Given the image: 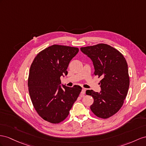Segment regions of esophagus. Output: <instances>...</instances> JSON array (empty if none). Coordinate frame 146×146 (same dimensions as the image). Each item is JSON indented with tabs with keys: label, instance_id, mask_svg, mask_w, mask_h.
I'll list each match as a JSON object with an SVG mask.
<instances>
[{
	"label": "esophagus",
	"instance_id": "obj_1",
	"mask_svg": "<svg viewBox=\"0 0 146 146\" xmlns=\"http://www.w3.org/2000/svg\"><path fill=\"white\" fill-rule=\"evenodd\" d=\"M85 92H86V89L85 88H83V89H82V91H81V92L80 97H81V98H83V97H84V94H85Z\"/></svg>",
	"mask_w": 146,
	"mask_h": 146
}]
</instances>
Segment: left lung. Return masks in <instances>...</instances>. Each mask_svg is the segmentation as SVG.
Listing matches in <instances>:
<instances>
[{"mask_svg": "<svg viewBox=\"0 0 146 146\" xmlns=\"http://www.w3.org/2000/svg\"><path fill=\"white\" fill-rule=\"evenodd\" d=\"M80 49L92 60L95 69L93 75L102 78L99 83L101 92H86L94 99L90 109L99 118H109L121 109L128 94L129 76L126 59L121 52L106 44Z\"/></svg>", "mask_w": 146, "mask_h": 146, "instance_id": "8db88e82", "label": "left lung"}]
</instances>
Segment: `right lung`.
Segmentation results:
<instances>
[{
	"label": "right lung",
	"instance_id": "add662e5",
	"mask_svg": "<svg viewBox=\"0 0 146 146\" xmlns=\"http://www.w3.org/2000/svg\"><path fill=\"white\" fill-rule=\"evenodd\" d=\"M78 51L77 47L55 44L39 52L31 63L29 96L37 114L48 122L58 124L65 119L81 91L80 86H60V76L67 75L69 63Z\"/></svg>",
	"mask_w": 146,
	"mask_h": 146
}]
</instances>
